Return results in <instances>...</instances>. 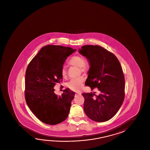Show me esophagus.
Returning <instances> with one entry per match:
<instances>
[{"label": "esophagus", "mask_w": 150, "mask_h": 150, "mask_svg": "<svg viewBox=\"0 0 150 150\" xmlns=\"http://www.w3.org/2000/svg\"><path fill=\"white\" fill-rule=\"evenodd\" d=\"M76 94H77V95H81V92L80 91H76Z\"/></svg>", "instance_id": "34e87169"}]
</instances>
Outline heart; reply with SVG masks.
Masks as SVG:
<instances>
[{"label": "heart", "instance_id": "1", "mask_svg": "<svg viewBox=\"0 0 150 150\" xmlns=\"http://www.w3.org/2000/svg\"><path fill=\"white\" fill-rule=\"evenodd\" d=\"M68 64L80 67L81 71L84 73L89 70L90 64L89 62L84 60L81 55H75L72 57L68 61ZM61 76L63 78H66L67 76V70L66 67L63 66L61 70ZM84 80V77L80 76L76 79L70 80L67 83V86L69 88L73 90H78L82 88V84Z\"/></svg>", "mask_w": 150, "mask_h": 150}]
</instances>
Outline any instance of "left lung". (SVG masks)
Masks as SVG:
<instances>
[{"mask_svg": "<svg viewBox=\"0 0 150 150\" xmlns=\"http://www.w3.org/2000/svg\"><path fill=\"white\" fill-rule=\"evenodd\" d=\"M79 53L89 60L90 68L86 86L96 92L83 93L84 110L96 122L110 120L119 110L125 99V80L119 60L112 52L99 45H84Z\"/></svg>", "mask_w": 150, "mask_h": 150, "instance_id": "left-lung-1", "label": "left lung"}]
</instances>
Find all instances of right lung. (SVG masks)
<instances>
[{
  "mask_svg": "<svg viewBox=\"0 0 150 150\" xmlns=\"http://www.w3.org/2000/svg\"><path fill=\"white\" fill-rule=\"evenodd\" d=\"M76 51L69 47L46 45L28 66L25 79V101L34 115L47 125H57L68 116L75 92L67 88L58 96L53 88L62 81L61 70L64 61Z\"/></svg>",
  "mask_w": 150,
  "mask_h": 150,
  "instance_id": "right-lung-1",
  "label": "right lung"
}]
</instances>
